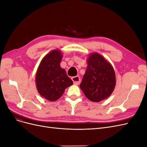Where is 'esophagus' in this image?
Wrapping results in <instances>:
<instances>
[{"mask_svg": "<svg viewBox=\"0 0 147 147\" xmlns=\"http://www.w3.org/2000/svg\"><path fill=\"white\" fill-rule=\"evenodd\" d=\"M72 81L74 82V83L75 84H79L80 83V78L79 76H75V77H73L72 78Z\"/></svg>", "mask_w": 147, "mask_h": 147, "instance_id": "1", "label": "esophagus"}]
</instances>
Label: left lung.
I'll return each mask as SVG.
<instances>
[{
    "label": "left lung",
    "instance_id": "left-lung-1",
    "mask_svg": "<svg viewBox=\"0 0 147 147\" xmlns=\"http://www.w3.org/2000/svg\"><path fill=\"white\" fill-rule=\"evenodd\" d=\"M115 86V74L112 66L98 53L89 56L88 67L80 84L87 98L98 102L112 94Z\"/></svg>",
    "mask_w": 147,
    "mask_h": 147
}]
</instances>
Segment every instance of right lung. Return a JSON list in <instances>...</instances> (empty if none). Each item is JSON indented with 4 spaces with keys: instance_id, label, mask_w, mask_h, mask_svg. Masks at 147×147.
<instances>
[{
    "instance_id": "1",
    "label": "right lung",
    "mask_w": 147,
    "mask_h": 147,
    "mask_svg": "<svg viewBox=\"0 0 147 147\" xmlns=\"http://www.w3.org/2000/svg\"><path fill=\"white\" fill-rule=\"evenodd\" d=\"M61 53L53 50L47 55L40 64L35 81L39 94L48 100L55 101L63 94L73 82L60 67Z\"/></svg>"
}]
</instances>
